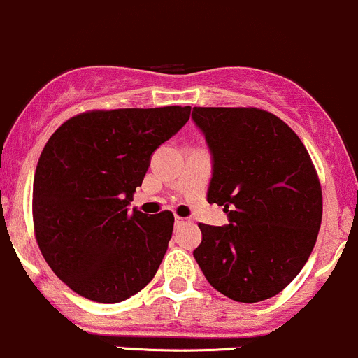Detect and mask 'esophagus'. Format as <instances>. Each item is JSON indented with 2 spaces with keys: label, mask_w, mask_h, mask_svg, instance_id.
Here are the masks:
<instances>
[{
  "label": "esophagus",
  "mask_w": 358,
  "mask_h": 358,
  "mask_svg": "<svg viewBox=\"0 0 358 358\" xmlns=\"http://www.w3.org/2000/svg\"><path fill=\"white\" fill-rule=\"evenodd\" d=\"M174 222H176V227H179V226H182L184 222H187V219H182V217H178V215H176Z\"/></svg>",
  "instance_id": "34e87169"
}]
</instances>
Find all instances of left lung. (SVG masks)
I'll return each instance as SVG.
<instances>
[{
    "label": "left lung",
    "mask_w": 358,
    "mask_h": 358,
    "mask_svg": "<svg viewBox=\"0 0 358 358\" xmlns=\"http://www.w3.org/2000/svg\"><path fill=\"white\" fill-rule=\"evenodd\" d=\"M212 153L206 200L229 224L206 226L193 252L206 281L227 298L257 303L303 268L322 220V191L293 129L260 108L194 106Z\"/></svg>",
    "instance_id": "left-lung-1"
}]
</instances>
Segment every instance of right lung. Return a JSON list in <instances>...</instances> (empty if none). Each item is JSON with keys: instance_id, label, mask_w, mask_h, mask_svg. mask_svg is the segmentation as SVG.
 Masks as SVG:
<instances>
[{"instance_id": "1", "label": "right lung", "mask_w": 358, "mask_h": 358, "mask_svg": "<svg viewBox=\"0 0 358 358\" xmlns=\"http://www.w3.org/2000/svg\"><path fill=\"white\" fill-rule=\"evenodd\" d=\"M191 106L91 110L64 122L39 157L34 233L51 271L80 296L119 303L153 279L172 212H129L152 155L189 120Z\"/></svg>"}]
</instances>
